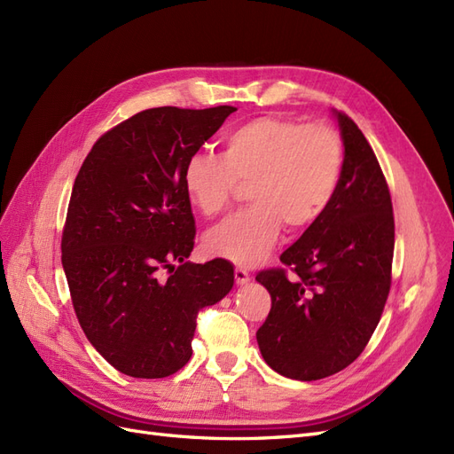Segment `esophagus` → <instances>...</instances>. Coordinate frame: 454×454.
Returning <instances> with one entry per match:
<instances>
[{
    "mask_svg": "<svg viewBox=\"0 0 454 454\" xmlns=\"http://www.w3.org/2000/svg\"><path fill=\"white\" fill-rule=\"evenodd\" d=\"M235 280H237V284H248L250 282V274H248V270L246 269H242V267H237L235 269Z\"/></svg>",
    "mask_w": 454,
    "mask_h": 454,
    "instance_id": "1",
    "label": "esophagus"
}]
</instances>
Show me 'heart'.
Instances as JSON below:
<instances>
[{"label": "heart", "instance_id": "heart-1", "mask_svg": "<svg viewBox=\"0 0 454 454\" xmlns=\"http://www.w3.org/2000/svg\"><path fill=\"white\" fill-rule=\"evenodd\" d=\"M345 168V142L329 125L263 115L231 130L222 155L195 153L184 168L189 202L204 217L222 215L248 185L252 206L206 235L212 255L239 265L263 261L284 225L299 232L318 223Z\"/></svg>", "mask_w": 454, "mask_h": 454}]
</instances>
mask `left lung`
<instances>
[{
	"mask_svg": "<svg viewBox=\"0 0 454 454\" xmlns=\"http://www.w3.org/2000/svg\"><path fill=\"white\" fill-rule=\"evenodd\" d=\"M345 168L318 223L287 248L284 267L257 272L270 312L257 345L277 373L318 380L348 367L367 347L392 284L394 212L387 177L364 132L337 114Z\"/></svg>",
	"mask_w": 454,
	"mask_h": 454,
	"instance_id": "left-lung-1",
	"label": "left lung"
}]
</instances>
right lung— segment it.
Returning <instances> with one entry per match:
<instances>
[{
    "label": "right lung",
    "mask_w": 454,
    "mask_h": 454,
    "mask_svg": "<svg viewBox=\"0 0 454 454\" xmlns=\"http://www.w3.org/2000/svg\"><path fill=\"white\" fill-rule=\"evenodd\" d=\"M232 112L144 109L102 134L75 177L60 246L74 310L90 345L129 377L180 371L199 310L235 282L227 259L185 261L197 229L184 189L187 159Z\"/></svg>",
    "instance_id": "add662e5"
}]
</instances>
